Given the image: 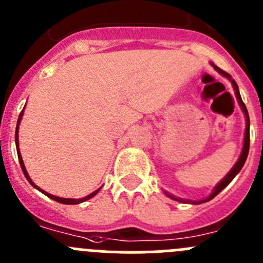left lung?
<instances>
[{
	"label": "left lung",
	"mask_w": 263,
	"mask_h": 263,
	"mask_svg": "<svg viewBox=\"0 0 263 263\" xmlns=\"http://www.w3.org/2000/svg\"><path fill=\"white\" fill-rule=\"evenodd\" d=\"M212 66H213V67L215 68V70L218 71V72L220 73V75L226 76V78H227L228 80H231V83H232V87H234V89H235V95H236L237 101H239V105H240V106H241L242 111H244V114H245V118H247V127H245L244 145H242V151H241V154H240L239 159H237V162H236V163H235V166H234V167H232V168H231V171H230V173H228L227 175H226L224 178H223L222 180H220L219 183H218L217 185H215V188H214V190H213L212 195H210L209 197H206V198H203V200H200V201H190V200H183V198L175 197V196L170 195V193H166V195H167L168 197H170V198H173V200H175V201H180V202H187V203H202V202H206V201H210V200H213V198H214L215 196H217L218 193L220 192V191H222V190H224V188L227 187L228 184L231 183V181H232V179H234L235 176H236L237 174L240 173V170H241V168H242V166H244L245 161H247L248 153H249V141H250V140H249V139H250V137H249V126H250V122H249V115H248V110H247V106H245V104H244V102H242V100H241V96H240V92H239V87H237L236 82H235V80L232 79V78H231V75H230V73H227V72H226V71L220 70L219 67H217V66H215V65H213V63H212Z\"/></svg>",
	"instance_id": "left-lung-1"
}]
</instances>
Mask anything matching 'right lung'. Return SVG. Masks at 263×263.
<instances>
[{"label": "right lung", "instance_id": "1", "mask_svg": "<svg viewBox=\"0 0 263 263\" xmlns=\"http://www.w3.org/2000/svg\"><path fill=\"white\" fill-rule=\"evenodd\" d=\"M22 115H23V110H22L21 115H19V118H18V123H16V129H15V144H16V152H18V158H19V163H21V167H22V170H23V174H24V176H26V179H27V180H28L29 183H31L32 185H33V187L36 188V190H39V191H40V192H43L44 195H45V196H48L49 198H51V200H54V201H57V202H61V203H66V205H76V203L84 202V201L89 200V198H92L93 196H96V195H97V193H98V191L101 190V188H98L97 191H95V192H92V193H90V195L85 196V197H83V198H62V197H57V196H53V195H50V193L45 192V191H44V190H41V188H39L37 185H35V183H33V181L31 180V178H29V175H28V173H27L26 167H24L23 159H22L21 152H19V146H18V143H19V141H18V129H19V123H21V120H22Z\"/></svg>", "mask_w": 263, "mask_h": 263}]
</instances>
